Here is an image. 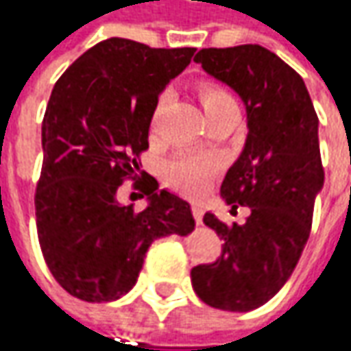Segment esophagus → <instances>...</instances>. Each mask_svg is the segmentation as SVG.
<instances>
[{
    "label": "esophagus",
    "mask_w": 351,
    "mask_h": 351,
    "mask_svg": "<svg viewBox=\"0 0 351 351\" xmlns=\"http://www.w3.org/2000/svg\"><path fill=\"white\" fill-rule=\"evenodd\" d=\"M191 213H193V219L197 225H202L203 223V213H205V207H203L202 203H193L191 205Z\"/></svg>",
    "instance_id": "1"
}]
</instances>
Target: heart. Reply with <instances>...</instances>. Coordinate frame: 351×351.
Here are the masks:
<instances>
[{"instance_id":"b5f03b06","label":"heart","mask_w":351,"mask_h":351,"mask_svg":"<svg viewBox=\"0 0 351 351\" xmlns=\"http://www.w3.org/2000/svg\"><path fill=\"white\" fill-rule=\"evenodd\" d=\"M197 97L202 100L203 110L207 112V116L217 112L223 104L233 102L231 95L219 82H213V80H202L197 84ZM217 169H219L217 162L211 158L185 154L167 162L164 167V178L173 189L187 195H199L207 189V185L217 173Z\"/></svg>"}]
</instances>
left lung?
<instances>
[{
  "label": "left lung",
  "mask_w": 351,
  "mask_h": 351,
  "mask_svg": "<svg viewBox=\"0 0 351 351\" xmlns=\"http://www.w3.org/2000/svg\"><path fill=\"white\" fill-rule=\"evenodd\" d=\"M193 61L247 106V142L221 195L233 213L243 205L251 215L243 225L203 215L223 245L215 263L191 269V285L209 306L249 312L285 287L310 237L324 185L318 116L302 77L261 45L202 49Z\"/></svg>",
  "instance_id": "8db88e82"
}]
</instances>
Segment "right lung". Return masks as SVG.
I'll return each mask as SVG.
<instances>
[{"label":"right lung","mask_w":351,"mask_h":351,"mask_svg":"<svg viewBox=\"0 0 351 351\" xmlns=\"http://www.w3.org/2000/svg\"><path fill=\"white\" fill-rule=\"evenodd\" d=\"M193 53L110 37L82 53L53 86L41 128L37 235L49 271L75 298L124 296L156 239L195 227L189 203L156 191L158 182L140 171L158 97ZM126 179L143 191L132 195L149 197L146 210L117 202Z\"/></svg>","instance_id":"add662e5"}]
</instances>
